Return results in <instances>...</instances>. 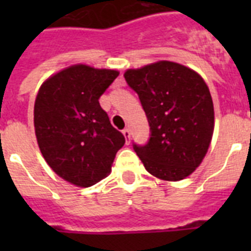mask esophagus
<instances>
[{
	"label": "esophagus",
	"instance_id": "34e87169",
	"mask_svg": "<svg viewBox=\"0 0 251 251\" xmlns=\"http://www.w3.org/2000/svg\"><path fill=\"white\" fill-rule=\"evenodd\" d=\"M122 134H124V135H125V138H126V143H129V142H130V130L127 129V127H126V129L122 130Z\"/></svg>",
	"mask_w": 251,
	"mask_h": 251
}]
</instances>
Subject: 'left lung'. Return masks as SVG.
<instances>
[{
  "label": "left lung",
  "instance_id": "obj_1",
  "mask_svg": "<svg viewBox=\"0 0 251 251\" xmlns=\"http://www.w3.org/2000/svg\"><path fill=\"white\" fill-rule=\"evenodd\" d=\"M149 120L146 145L133 143L147 172L179 181L202 163L214 133V104L202 76L182 65L160 61L125 73Z\"/></svg>",
  "mask_w": 251,
  "mask_h": 251
}]
</instances>
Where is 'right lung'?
<instances>
[{"label":"right lung","mask_w":251,"mask_h":251,"mask_svg":"<svg viewBox=\"0 0 251 251\" xmlns=\"http://www.w3.org/2000/svg\"><path fill=\"white\" fill-rule=\"evenodd\" d=\"M117 76L116 70L75 65L45 80L36 96L33 124L41 153L57 175L76 186L104 178L125 145L99 102Z\"/></svg>","instance_id":"add662e5"}]
</instances>
